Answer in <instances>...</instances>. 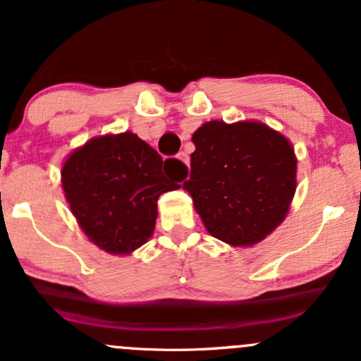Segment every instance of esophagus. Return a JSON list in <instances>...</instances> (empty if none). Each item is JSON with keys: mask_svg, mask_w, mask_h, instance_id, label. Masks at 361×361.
<instances>
[{"mask_svg": "<svg viewBox=\"0 0 361 361\" xmlns=\"http://www.w3.org/2000/svg\"><path fill=\"white\" fill-rule=\"evenodd\" d=\"M178 159H180L181 163L185 164L186 171H188V175H190V157H188V154H186V152H180V154H178Z\"/></svg>", "mask_w": 361, "mask_h": 361, "instance_id": "esophagus-1", "label": "esophagus"}]
</instances>
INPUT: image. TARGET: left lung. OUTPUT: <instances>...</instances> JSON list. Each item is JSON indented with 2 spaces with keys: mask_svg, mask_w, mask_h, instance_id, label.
<instances>
[{
  "mask_svg": "<svg viewBox=\"0 0 361 361\" xmlns=\"http://www.w3.org/2000/svg\"><path fill=\"white\" fill-rule=\"evenodd\" d=\"M183 183L205 229L235 247L263 241L287 217L297 157L283 134L258 120H210L193 132Z\"/></svg>",
  "mask_w": 361,
  "mask_h": 361,
  "instance_id": "8db88e82",
  "label": "left lung"
}]
</instances>
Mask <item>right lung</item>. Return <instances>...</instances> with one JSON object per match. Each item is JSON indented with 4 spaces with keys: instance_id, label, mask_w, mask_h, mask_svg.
Here are the masks:
<instances>
[{
    "instance_id": "obj_1",
    "label": "right lung",
    "mask_w": 361,
    "mask_h": 361,
    "mask_svg": "<svg viewBox=\"0 0 361 361\" xmlns=\"http://www.w3.org/2000/svg\"><path fill=\"white\" fill-rule=\"evenodd\" d=\"M185 164L163 161L134 132L97 135L64 159L61 183L78 226L94 246L127 256L149 241L157 198L180 188Z\"/></svg>"
}]
</instances>
